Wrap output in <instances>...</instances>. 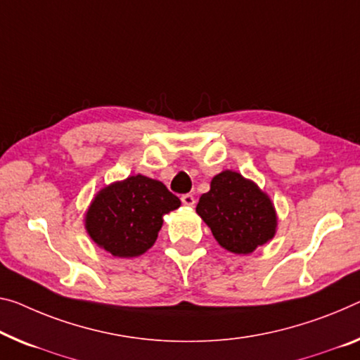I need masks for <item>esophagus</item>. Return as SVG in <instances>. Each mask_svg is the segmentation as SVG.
<instances>
[{
  "instance_id": "1",
  "label": "esophagus",
  "mask_w": 360,
  "mask_h": 360,
  "mask_svg": "<svg viewBox=\"0 0 360 360\" xmlns=\"http://www.w3.org/2000/svg\"><path fill=\"white\" fill-rule=\"evenodd\" d=\"M181 202L185 204V206H195L196 199L193 195H190V193H186V195H181Z\"/></svg>"
}]
</instances>
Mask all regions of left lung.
<instances>
[{"label": "left lung", "instance_id": "obj_1", "mask_svg": "<svg viewBox=\"0 0 360 360\" xmlns=\"http://www.w3.org/2000/svg\"><path fill=\"white\" fill-rule=\"evenodd\" d=\"M196 212L219 245L235 254H250L275 235L276 215L269 196L231 170L214 176Z\"/></svg>", "mask_w": 360, "mask_h": 360}]
</instances>
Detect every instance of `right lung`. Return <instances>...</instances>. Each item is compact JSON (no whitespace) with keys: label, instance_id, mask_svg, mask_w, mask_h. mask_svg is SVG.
Wrapping results in <instances>:
<instances>
[{"label":"right lung","instance_id":"add662e5","mask_svg":"<svg viewBox=\"0 0 360 360\" xmlns=\"http://www.w3.org/2000/svg\"><path fill=\"white\" fill-rule=\"evenodd\" d=\"M179 206L180 199L161 181L135 175L99 191L85 225L93 241L112 256L135 257L154 245L162 215Z\"/></svg>","mask_w":360,"mask_h":360}]
</instances>
